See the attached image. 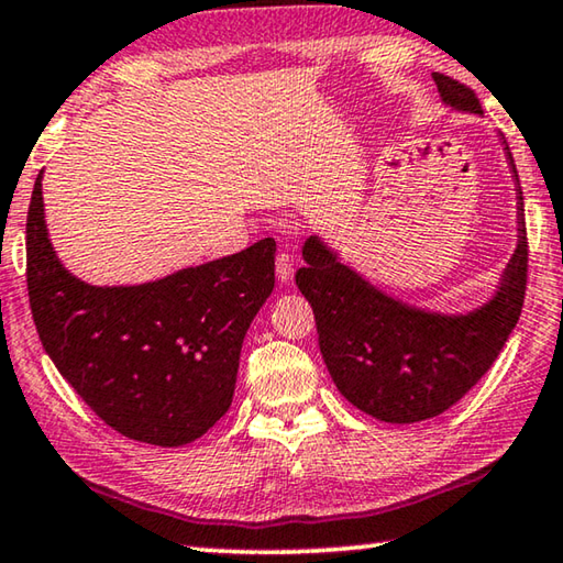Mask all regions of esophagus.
Instances as JSON below:
<instances>
[{"instance_id":"34e87169","label":"esophagus","mask_w":563,"mask_h":563,"mask_svg":"<svg viewBox=\"0 0 563 563\" xmlns=\"http://www.w3.org/2000/svg\"><path fill=\"white\" fill-rule=\"evenodd\" d=\"M292 258L288 253H278V258H275V275H278L280 283H290L292 280Z\"/></svg>"}]
</instances>
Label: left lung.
<instances>
[{
  "label": "left lung",
  "instance_id": "left-lung-1",
  "mask_svg": "<svg viewBox=\"0 0 563 563\" xmlns=\"http://www.w3.org/2000/svg\"><path fill=\"white\" fill-rule=\"evenodd\" d=\"M432 79L446 107L482 117L470 87L440 71ZM501 144L517 184L519 241L497 292L479 308L456 316L415 308L362 278L320 235L302 245L305 268L295 283L316 312L328 373L347 402L375 419L412 424L442 415L479 383L517 328L529 251L517 166Z\"/></svg>",
  "mask_w": 563,
  "mask_h": 563
}]
</instances>
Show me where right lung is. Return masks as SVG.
Returning <instances> with one entry per match:
<instances>
[{
    "mask_svg": "<svg viewBox=\"0 0 563 563\" xmlns=\"http://www.w3.org/2000/svg\"><path fill=\"white\" fill-rule=\"evenodd\" d=\"M275 285V241L141 285H89L56 258L42 174L26 216V288L46 355L129 440L180 446L233 402L247 328Z\"/></svg>",
    "mask_w": 563,
    "mask_h": 563,
    "instance_id": "1",
    "label": "right lung"
}]
</instances>
